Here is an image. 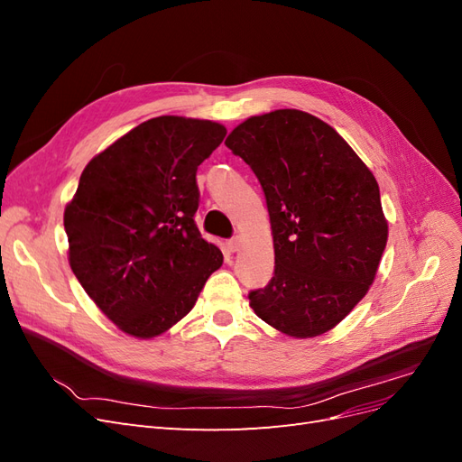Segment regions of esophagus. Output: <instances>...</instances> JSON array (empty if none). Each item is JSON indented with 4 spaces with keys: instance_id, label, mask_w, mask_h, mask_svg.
<instances>
[{
    "instance_id": "esophagus-1",
    "label": "esophagus",
    "mask_w": 462,
    "mask_h": 462,
    "mask_svg": "<svg viewBox=\"0 0 462 462\" xmlns=\"http://www.w3.org/2000/svg\"><path fill=\"white\" fill-rule=\"evenodd\" d=\"M239 246H241L239 236H233V239L227 241V250H229V253H236V250H239Z\"/></svg>"
}]
</instances>
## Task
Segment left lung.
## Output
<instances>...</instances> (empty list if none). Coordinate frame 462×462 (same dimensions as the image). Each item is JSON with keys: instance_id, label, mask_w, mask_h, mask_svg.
<instances>
[{"instance_id": "left-lung-1", "label": "left lung", "mask_w": 462, "mask_h": 462, "mask_svg": "<svg viewBox=\"0 0 462 462\" xmlns=\"http://www.w3.org/2000/svg\"><path fill=\"white\" fill-rule=\"evenodd\" d=\"M226 146L258 177L275 270L250 309L297 339L333 329L365 299L387 245L380 187L345 138L300 109L243 121Z\"/></svg>"}]
</instances>
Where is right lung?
I'll return each instance as SVG.
<instances>
[{
    "mask_svg": "<svg viewBox=\"0 0 462 462\" xmlns=\"http://www.w3.org/2000/svg\"><path fill=\"white\" fill-rule=\"evenodd\" d=\"M226 134L206 119H148L88 162L65 206L73 273L97 309L136 339L185 318L223 263L194 214L197 170Z\"/></svg>",
    "mask_w": 462,
    "mask_h": 462,
    "instance_id": "add662e5",
    "label": "right lung"
}]
</instances>
